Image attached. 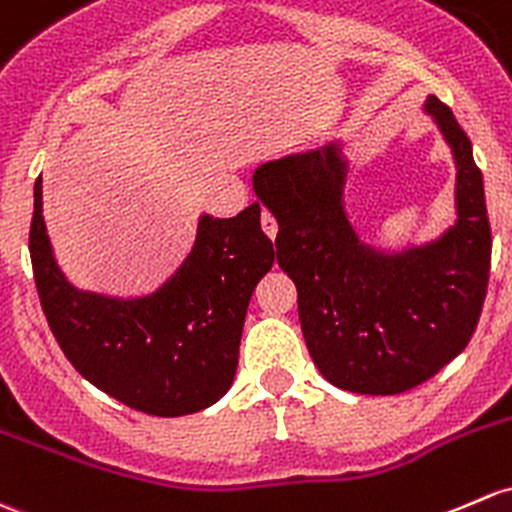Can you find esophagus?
<instances>
[{"label": "esophagus", "mask_w": 512, "mask_h": 512, "mask_svg": "<svg viewBox=\"0 0 512 512\" xmlns=\"http://www.w3.org/2000/svg\"><path fill=\"white\" fill-rule=\"evenodd\" d=\"M260 223H262V230H265V235L270 240H274L277 238V220H274V215L270 213V211H262V215H260Z\"/></svg>", "instance_id": "34e87169"}]
</instances>
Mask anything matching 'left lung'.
<instances>
[{
	"mask_svg": "<svg viewBox=\"0 0 512 512\" xmlns=\"http://www.w3.org/2000/svg\"><path fill=\"white\" fill-rule=\"evenodd\" d=\"M422 110L456 169V220L427 242L387 250L360 238L341 139L252 174V191L277 218V262L297 284L314 365L358 395H400L434 378L469 346L486 299L491 225L471 139L434 95Z\"/></svg>",
	"mask_w": 512,
	"mask_h": 512,
	"instance_id": "8db88e82",
	"label": "left lung"
}]
</instances>
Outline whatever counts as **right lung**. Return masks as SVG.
Instances as JSON below:
<instances>
[{
  "instance_id": "right-lung-1",
  "label": "right lung",
  "mask_w": 512,
  "mask_h": 512,
  "mask_svg": "<svg viewBox=\"0 0 512 512\" xmlns=\"http://www.w3.org/2000/svg\"><path fill=\"white\" fill-rule=\"evenodd\" d=\"M29 250L43 314L73 368L105 395L154 417L206 410L230 390L247 304L274 265L255 201L235 218L198 215L191 252L154 292L115 297L80 289L48 238L41 176Z\"/></svg>"
}]
</instances>
